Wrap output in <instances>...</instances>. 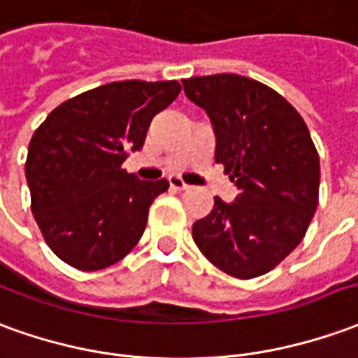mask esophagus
<instances>
[{
  "instance_id": "34e87169",
  "label": "esophagus",
  "mask_w": 358,
  "mask_h": 358,
  "mask_svg": "<svg viewBox=\"0 0 358 358\" xmlns=\"http://www.w3.org/2000/svg\"><path fill=\"white\" fill-rule=\"evenodd\" d=\"M169 184H171V187H174V189H187V184L184 182L182 178H178V176H171L169 178Z\"/></svg>"
}]
</instances>
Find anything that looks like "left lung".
<instances>
[{"instance_id":"1","label":"left lung","mask_w":358,"mask_h":358,"mask_svg":"<svg viewBox=\"0 0 358 358\" xmlns=\"http://www.w3.org/2000/svg\"><path fill=\"white\" fill-rule=\"evenodd\" d=\"M207 112L215 162L238 187L194 222L197 248L224 273L252 279L301 244L318 207L320 159L301 114L267 85L236 73L182 79Z\"/></svg>"}]
</instances>
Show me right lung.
Wrapping results in <instances>:
<instances>
[{
    "label": "right lung",
    "instance_id": "add662e5",
    "mask_svg": "<svg viewBox=\"0 0 358 358\" xmlns=\"http://www.w3.org/2000/svg\"><path fill=\"white\" fill-rule=\"evenodd\" d=\"M180 89L178 81L102 85L59 104L34 131L24 176L32 215L59 259L96 271L139 242L169 182L139 180L122 162L143 147L151 120Z\"/></svg>",
    "mask_w": 358,
    "mask_h": 358
}]
</instances>
